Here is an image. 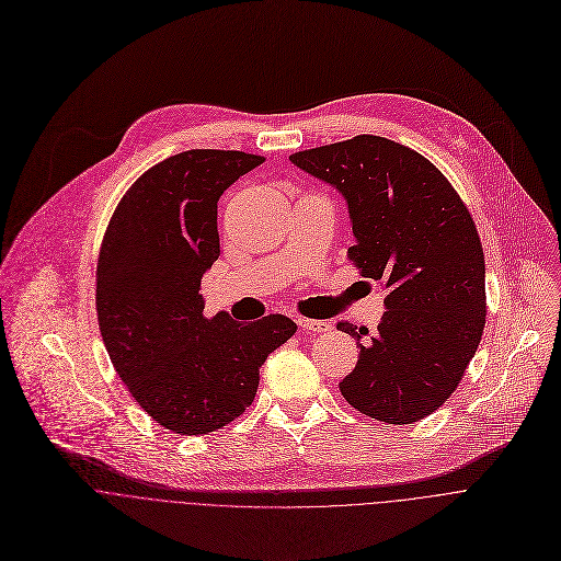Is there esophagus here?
Returning a JSON list of instances; mask_svg holds the SVG:
<instances>
[{"instance_id": "esophagus-1", "label": "esophagus", "mask_w": 561, "mask_h": 561, "mask_svg": "<svg viewBox=\"0 0 561 561\" xmlns=\"http://www.w3.org/2000/svg\"><path fill=\"white\" fill-rule=\"evenodd\" d=\"M297 323H299L301 330L314 332V334H323V332H330V330H332V323H330V321H323V319H299Z\"/></svg>"}]
</instances>
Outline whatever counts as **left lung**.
I'll return each mask as SVG.
<instances>
[{
  "label": "left lung",
  "mask_w": 561,
  "mask_h": 561,
  "mask_svg": "<svg viewBox=\"0 0 561 561\" xmlns=\"http://www.w3.org/2000/svg\"><path fill=\"white\" fill-rule=\"evenodd\" d=\"M290 162L341 194L350 260L388 290L375 336L336 325L358 341L343 399L390 425L430 416L458 388L484 330V253L467 207L427 158L383 136L306 149Z\"/></svg>",
  "instance_id": "obj_1"
}]
</instances>
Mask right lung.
<instances>
[{"mask_svg":"<svg viewBox=\"0 0 561 561\" xmlns=\"http://www.w3.org/2000/svg\"><path fill=\"white\" fill-rule=\"evenodd\" d=\"M264 158L190 149L147 169L118 203L96 268L107 354L136 403L180 436L216 432L255 399L260 367L297 323L207 319L203 275L220 257L218 201Z\"/></svg>","mask_w":561,"mask_h":561,"instance_id":"add662e5","label":"right lung"}]
</instances>
